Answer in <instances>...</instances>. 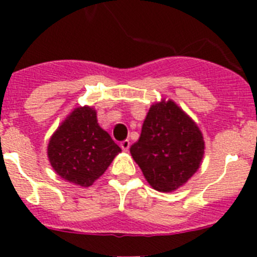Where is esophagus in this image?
I'll return each instance as SVG.
<instances>
[{
	"label": "esophagus",
	"instance_id": "1",
	"mask_svg": "<svg viewBox=\"0 0 257 257\" xmlns=\"http://www.w3.org/2000/svg\"><path fill=\"white\" fill-rule=\"evenodd\" d=\"M129 147H131V143H129L128 139H125V141L120 142V148L124 150V152H128Z\"/></svg>",
	"mask_w": 257,
	"mask_h": 257
}]
</instances>
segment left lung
Listing matches in <instances>:
<instances>
[{
	"instance_id": "8db88e82",
	"label": "left lung",
	"mask_w": 257,
	"mask_h": 257,
	"mask_svg": "<svg viewBox=\"0 0 257 257\" xmlns=\"http://www.w3.org/2000/svg\"><path fill=\"white\" fill-rule=\"evenodd\" d=\"M205 142L198 124L172 99L149 108L131 154L153 189L172 193L200 168Z\"/></svg>"
}]
</instances>
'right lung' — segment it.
<instances>
[{
  "label": "right lung",
  "instance_id": "1",
  "mask_svg": "<svg viewBox=\"0 0 257 257\" xmlns=\"http://www.w3.org/2000/svg\"><path fill=\"white\" fill-rule=\"evenodd\" d=\"M121 152L109 134L100 128L97 110L74 108L52 134L47 147L51 167L64 180L88 188L104 174Z\"/></svg>",
  "mask_w": 257,
  "mask_h": 257
}]
</instances>
